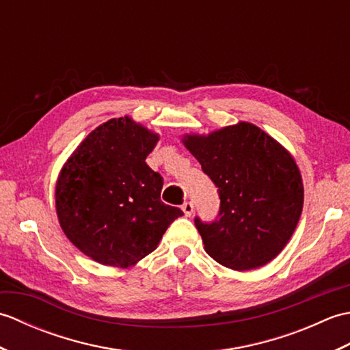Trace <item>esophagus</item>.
<instances>
[{
    "label": "esophagus",
    "mask_w": 350,
    "mask_h": 350,
    "mask_svg": "<svg viewBox=\"0 0 350 350\" xmlns=\"http://www.w3.org/2000/svg\"><path fill=\"white\" fill-rule=\"evenodd\" d=\"M182 211L185 213V217H191L192 212H194V204H192L191 202H187L182 204Z\"/></svg>",
    "instance_id": "obj_1"
}]
</instances>
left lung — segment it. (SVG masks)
Wrapping results in <instances>:
<instances>
[{
	"instance_id": "left-lung-1",
	"label": "left lung",
	"mask_w": 350,
	"mask_h": 350,
	"mask_svg": "<svg viewBox=\"0 0 350 350\" xmlns=\"http://www.w3.org/2000/svg\"><path fill=\"white\" fill-rule=\"evenodd\" d=\"M182 143L217 185L221 206L211 224L196 218L204 250L234 271L265 266L292 237L304 206L293 156L258 126L239 122Z\"/></svg>"
}]
</instances>
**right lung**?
<instances>
[{"label": "right lung", "instance_id": "add662e5", "mask_svg": "<svg viewBox=\"0 0 350 350\" xmlns=\"http://www.w3.org/2000/svg\"><path fill=\"white\" fill-rule=\"evenodd\" d=\"M158 141V133L128 116L111 118L81 141L58 174V222L94 262L137 265L183 215L161 202L163 180L146 163Z\"/></svg>", "mask_w": 350, "mask_h": 350}]
</instances>
